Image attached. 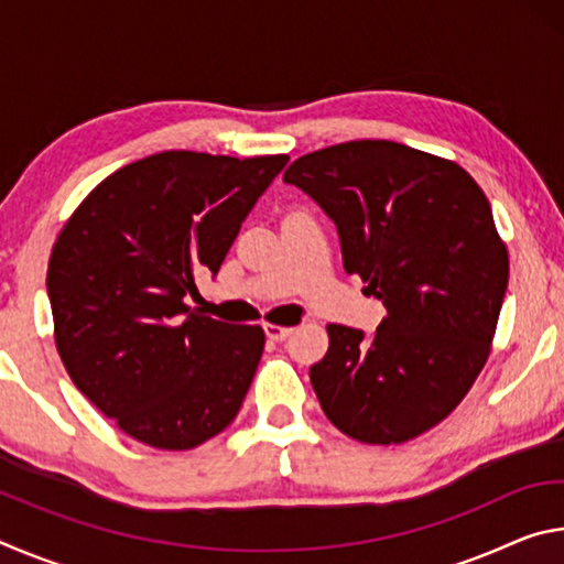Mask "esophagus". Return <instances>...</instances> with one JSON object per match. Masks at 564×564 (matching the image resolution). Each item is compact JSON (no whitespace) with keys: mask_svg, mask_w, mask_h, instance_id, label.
I'll return each mask as SVG.
<instances>
[{"mask_svg":"<svg viewBox=\"0 0 564 564\" xmlns=\"http://www.w3.org/2000/svg\"><path fill=\"white\" fill-rule=\"evenodd\" d=\"M263 330H265V336H269L271 340H285L293 333V328H289V326H275V323H265L263 326Z\"/></svg>","mask_w":564,"mask_h":564,"instance_id":"1","label":"esophagus"}]
</instances>
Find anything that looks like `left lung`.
<instances>
[{
	"mask_svg": "<svg viewBox=\"0 0 564 564\" xmlns=\"http://www.w3.org/2000/svg\"><path fill=\"white\" fill-rule=\"evenodd\" d=\"M283 181L333 218L346 273L386 305L370 338L328 326L311 366L323 413L358 443L413 441L460 405L490 356L510 261L488 196L455 161L386 139L313 151Z\"/></svg>",
	"mask_w": 564,
	"mask_h": 564,
	"instance_id": "obj_1",
	"label": "left lung"
}]
</instances>
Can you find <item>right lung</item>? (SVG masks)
Instances as JSON below:
<instances>
[{"mask_svg": "<svg viewBox=\"0 0 564 564\" xmlns=\"http://www.w3.org/2000/svg\"><path fill=\"white\" fill-rule=\"evenodd\" d=\"M289 164L161 151L107 176L56 236L46 271L54 340L74 386L133 441L191 451L234 423L261 326L186 303Z\"/></svg>", "mask_w": 564, "mask_h": 564, "instance_id": "1", "label": "right lung"}]
</instances>
